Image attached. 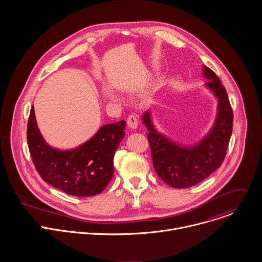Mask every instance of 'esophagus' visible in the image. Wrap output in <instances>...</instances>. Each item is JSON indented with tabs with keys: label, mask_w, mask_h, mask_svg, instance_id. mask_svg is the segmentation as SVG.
<instances>
[{
	"label": "esophagus",
	"mask_w": 262,
	"mask_h": 262,
	"mask_svg": "<svg viewBox=\"0 0 262 262\" xmlns=\"http://www.w3.org/2000/svg\"><path fill=\"white\" fill-rule=\"evenodd\" d=\"M127 125L132 129H136L138 127V117L135 114H132L127 117Z\"/></svg>",
	"instance_id": "34e87169"
}]
</instances>
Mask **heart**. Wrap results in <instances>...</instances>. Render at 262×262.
I'll return each mask as SVG.
<instances>
[{
    "mask_svg": "<svg viewBox=\"0 0 262 262\" xmlns=\"http://www.w3.org/2000/svg\"><path fill=\"white\" fill-rule=\"evenodd\" d=\"M105 95L108 97V98H112V99H114L115 98V95L112 93L111 91H105Z\"/></svg>",
    "mask_w": 262,
    "mask_h": 262,
    "instance_id": "1",
    "label": "heart"
}]
</instances>
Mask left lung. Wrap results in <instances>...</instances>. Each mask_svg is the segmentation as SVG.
<instances>
[{"label": "left lung", "mask_w": 262, "mask_h": 262, "mask_svg": "<svg viewBox=\"0 0 262 262\" xmlns=\"http://www.w3.org/2000/svg\"><path fill=\"white\" fill-rule=\"evenodd\" d=\"M203 68L204 77L208 80L205 86L217 98L214 125L203 140L191 147L180 146L156 130L148 111L142 118L149 130L147 139L154 168L164 182L175 189L193 186L214 172L226 157L232 134L233 113L226 89L210 68Z\"/></svg>", "instance_id": "8db88e82"}]
</instances>
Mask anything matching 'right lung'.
<instances>
[{"label": "right lung", "instance_id": "add662e5", "mask_svg": "<svg viewBox=\"0 0 262 262\" xmlns=\"http://www.w3.org/2000/svg\"><path fill=\"white\" fill-rule=\"evenodd\" d=\"M125 125L124 120L102 125L80 147L62 151L45 142L32 106L27 141L34 166L46 182L68 195L90 197L100 194L113 177V159L125 136Z\"/></svg>", "mask_w": 262, "mask_h": 262}]
</instances>
